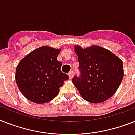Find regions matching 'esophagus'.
I'll list each match as a JSON object with an SVG mask.
<instances>
[{"mask_svg": "<svg viewBox=\"0 0 135 135\" xmlns=\"http://www.w3.org/2000/svg\"><path fill=\"white\" fill-rule=\"evenodd\" d=\"M68 74H69V78L71 79V78H73V71H71L69 72V73H68Z\"/></svg>", "mask_w": 135, "mask_h": 135, "instance_id": "esophagus-1", "label": "esophagus"}]
</instances>
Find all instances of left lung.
<instances>
[{
  "label": "left lung",
  "mask_w": 135,
  "mask_h": 135,
  "mask_svg": "<svg viewBox=\"0 0 135 135\" xmlns=\"http://www.w3.org/2000/svg\"><path fill=\"white\" fill-rule=\"evenodd\" d=\"M78 56L80 77L72 82L85 100L99 103L109 99L119 88L123 78L120 58L107 49L91 46L83 49L75 46Z\"/></svg>",
  "instance_id": "left-lung-1"
}]
</instances>
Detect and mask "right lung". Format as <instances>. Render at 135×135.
<instances>
[{"instance_id":"right-lung-1","label":"right lung","mask_w":135,"mask_h":135,"mask_svg":"<svg viewBox=\"0 0 135 135\" xmlns=\"http://www.w3.org/2000/svg\"><path fill=\"white\" fill-rule=\"evenodd\" d=\"M61 49L41 46L30 52L16 66V82L22 94L30 101L42 104L57 96L69 75L61 71L57 60Z\"/></svg>"}]
</instances>
